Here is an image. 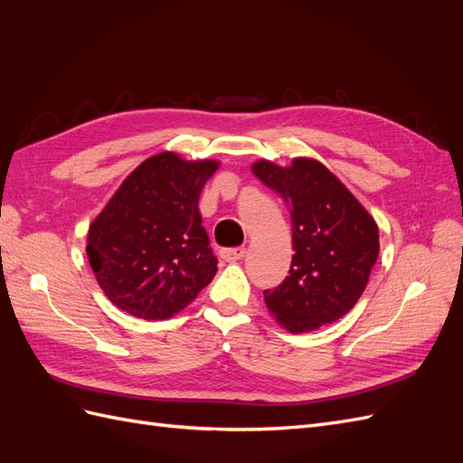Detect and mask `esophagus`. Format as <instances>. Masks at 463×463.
Segmentation results:
<instances>
[{"mask_svg":"<svg viewBox=\"0 0 463 463\" xmlns=\"http://www.w3.org/2000/svg\"><path fill=\"white\" fill-rule=\"evenodd\" d=\"M220 257L226 262H237L245 257V247H233V249H222Z\"/></svg>","mask_w":463,"mask_h":463,"instance_id":"34e87169","label":"esophagus"}]
</instances>
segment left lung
<instances>
[{
    "label": "left lung",
    "mask_w": 463,
    "mask_h": 463,
    "mask_svg": "<svg viewBox=\"0 0 463 463\" xmlns=\"http://www.w3.org/2000/svg\"><path fill=\"white\" fill-rule=\"evenodd\" d=\"M253 174L289 206L293 253L289 276L264 289L279 326L303 334L342 318L365 291L378 257V226L325 164L257 160Z\"/></svg>",
    "instance_id": "obj_1"
}]
</instances>
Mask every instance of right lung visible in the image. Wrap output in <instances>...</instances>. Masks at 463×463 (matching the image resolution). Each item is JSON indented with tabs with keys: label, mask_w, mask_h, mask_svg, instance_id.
Returning <instances> with one entry per match:
<instances>
[{
	"label": "right lung",
	"mask_w": 463,
	"mask_h": 463,
	"mask_svg": "<svg viewBox=\"0 0 463 463\" xmlns=\"http://www.w3.org/2000/svg\"><path fill=\"white\" fill-rule=\"evenodd\" d=\"M218 160L160 152L138 164L98 214L87 255L98 286L125 313L162 320L197 299L218 270L199 197Z\"/></svg>",
	"instance_id": "obj_1"
}]
</instances>
